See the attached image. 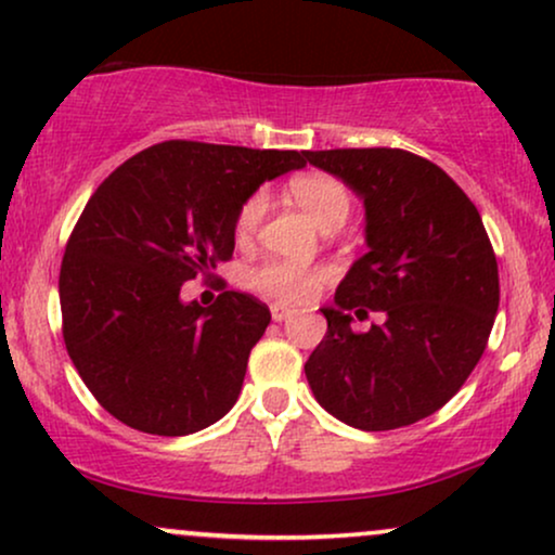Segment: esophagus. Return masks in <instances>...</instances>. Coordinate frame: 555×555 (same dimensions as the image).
Here are the masks:
<instances>
[{
    "label": "esophagus",
    "instance_id": "esophagus-1",
    "mask_svg": "<svg viewBox=\"0 0 555 555\" xmlns=\"http://www.w3.org/2000/svg\"><path fill=\"white\" fill-rule=\"evenodd\" d=\"M296 317V311L293 309H285V306H272V321H278V324H283V321H288Z\"/></svg>",
    "mask_w": 555,
    "mask_h": 555
}]
</instances>
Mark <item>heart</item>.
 I'll return each instance as SVG.
<instances>
[{"instance_id": "heart-1", "label": "heart", "mask_w": 555, "mask_h": 555, "mask_svg": "<svg viewBox=\"0 0 555 555\" xmlns=\"http://www.w3.org/2000/svg\"><path fill=\"white\" fill-rule=\"evenodd\" d=\"M291 195L300 208L309 214L321 231L341 229L352 210L350 190L341 184L337 177L330 175H298L291 182ZM264 195L255 193L244 201L236 214V234L249 236L262 221ZM324 267H306L298 262H285V259H267V262L251 267L246 283L262 296L278 300V304H306L324 283Z\"/></svg>"}]
</instances>
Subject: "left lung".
Masks as SVG:
<instances>
[{"instance_id":"obj_1","label":"left lung","mask_w":555,"mask_h":555,"mask_svg":"<svg viewBox=\"0 0 555 555\" xmlns=\"http://www.w3.org/2000/svg\"><path fill=\"white\" fill-rule=\"evenodd\" d=\"M365 205L367 251L324 306L306 362L321 406L365 433L406 427L461 391L499 309V270L476 205L433 162L401 149L306 152ZM387 313L351 332V313Z\"/></svg>"}]
</instances>
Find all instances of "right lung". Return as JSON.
<instances>
[{"instance_id":"obj_1","label":"right lung","mask_w":555,"mask_h":555,"mask_svg":"<svg viewBox=\"0 0 555 555\" xmlns=\"http://www.w3.org/2000/svg\"><path fill=\"white\" fill-rule=\"evenodd\" d=\"M304 167L306 152L164 141L94 190L59 296L68 358L115 420L182 437L231 412L270 309L234 291L203 309L180 291L234 255L246 197Z\"/></svg>"}]
</instances>
